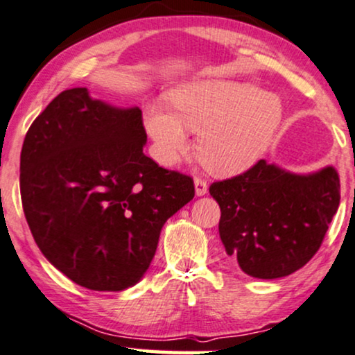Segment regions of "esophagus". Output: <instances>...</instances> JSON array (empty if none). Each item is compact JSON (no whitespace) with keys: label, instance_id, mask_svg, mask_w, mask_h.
Returning <instances> with one entry per match:
<instances>
[{"label":"esophagus","instance_id":"obj_1","mask_svg":"<svg viewBox=\"0 0 355 355\" xmlns=\"http://www.w3.org/2000/svg\"><path fill=\"white\" fill-rule=\"evenodd\" d=\"M195 193L196 196H203L208 193V182L203 180V178H195Z\"/></svg>","mask_w":355,"mask_h":355}]
</instances>
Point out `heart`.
<instances>
[{"instance_id":"b5f03b06","label":"heart","mask_w":355,"mask_h":355,"mask_svg":"<svg viewBox=\"0 0 355 355\" xmlns=\"http://www.w3.org/2000/svg\"><path fill=\"white\" fill-rule=\"evenodd\" d=\"M146 105L144 125L159 162L173 165L190 147V129L198 132L196 149L211 172L236 175L266 154L284 106L280 98L252 82L198 80L175 88Z\"/></svg>"}]
</instances>
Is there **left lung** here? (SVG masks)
I'll return each instance as SVG.
<instances>
[{"mask_svg": "<svg viewBox=\"0 0 355 355\" xmlns=\"http://www.w3.org/2000/svg\"><path fill=\"white\" fill-rule=\"evenodd\" d=\"M226 254L250 277L272 280L297 272L321 248L340 185L334 167L300 175L259 160L248 172L214 182Z\"/></svg>", "mask_w": 355, "mask_h": 355, "instance_id": "left-lung-1", "label": "left lung"}]
</instances>
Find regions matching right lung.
I'll return each instance as SVG.
<instances>
[{"mask_svg":"<svg viewBox=\"0 0 355 355\" xmlns=\"http://www.w3.org/2000/svg\"><path fill=\"white\" fill-rule=\"evenodd\" d=\"M137 106L118 107L87 88L49 103L21 150V200L35 244L71 282L96 291L136 285L165 221L195 196L188 175L144 152Z\"/></svg>","mask_w":355,"mask_h":355,"instance_id":"add662e5","label":"right lung"}]
</instances>
